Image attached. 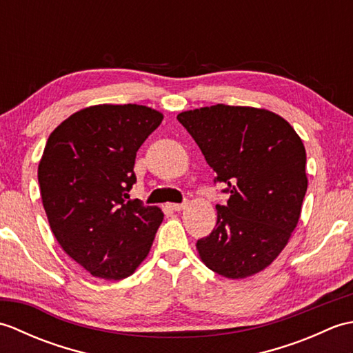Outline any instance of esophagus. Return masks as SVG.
<instances>
[{"label": "esophagus", "mask_w": 353, "mask_h": 353, "mask_svg": "<svg viewBox=\"0 0 353 353\" xmlns=\"http://www.w3.org/2000/svg\"><path fill=\"white\" fill-rule=\"evenodd\" d=\"M186 206H188V201H182V203H171L170 208L172 209V211H182V209H185Z\"/></svg>", "instance_id": "1"}]
</instances>
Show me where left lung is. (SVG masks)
<instances>
[{
    "instance_id": "obj_1",
    "label": "left lung",
    "mask_w": 353,
    "mask_h": 353,
    "mask_svg": "<svg viewBox=\"0 0 353 353\" xmlns=\"http://www.w3.org/2000/svg\"><path fill=\"white\" fill-rule=\"evenodd\" d=\"M229 194L214 230L197 241L216 274L243 279L268 267L296 229L308 188L296 130L265 109L215 104L177 115Z\"/></svg>"
}]
</instances>
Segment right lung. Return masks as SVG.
<instances>
[{"label": "right lung", "instance_id": "right-lung-1", "mask_svg": "<svg viewBox=\"0 0 353 353\" xmlns=\"http://www.w3.org/2000/svg\"><path fill=\"white\" fill-rule=\"evenodd\" d=\"M139 104H100L50 134L37 168L43 209L57 243L95 277L130 276L163 220L159 208L129 200L139 147L162 123Z\"/></svg>", "mask_w": 353, "mask_h": 353}]
</instances>
